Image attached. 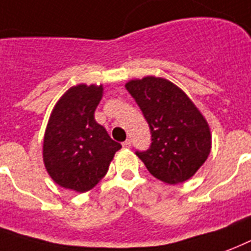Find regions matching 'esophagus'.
<instances>
[{"mask_svg":"<svg viewBox=\"0 0 251 251\" xmlns=\"http://www.w3.org/2000/svg\"><path fill=\"white\" fill-rule=\"evenodd\" d=\"M123 148H131V140H126L123 143Z\"/></svg>","mask_w":251,"mask_h":251,"instance_id":"esophagus-1","label":"esophagus"}]
</instances>
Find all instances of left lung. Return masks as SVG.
<instances>
[{
    "label": "left lung",
    "instance_id": "obj_1",
    "mask_svg": "<svg viewBox=\"0 0 251 251\" xmlns=\"http://www.w3.org/2000/svg\"><path fill=\"white\" fill-rule=\"evenodd\" d=\"M126 89L139 104L152 133L149 149L137 151V157L165 183L190 179L211 152L212 136L204 116L182 89L161 77L131 79Z\"/></svg>",
    "mask_w": 251,
    "mask_h": 251
}]
</instances>
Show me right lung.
<instances>
[{
	"label": "right lung",
	"instance_id": "obj_1",
	"mask_svg": "<svg viewBox=\"0 0 251 251\" xmlns=\"http://www.w3.org/2000/svg\"><path fill=\"white\" fill-rule=\"evenodd\" d=\"M102 85H77L65 91L52 110L43 141L50 176L64 188L86 192L102 179L122 145L95 122Z\"/></svg>",
	"mask_w": 251,
	"mask_h": 251
}]
</instances>
